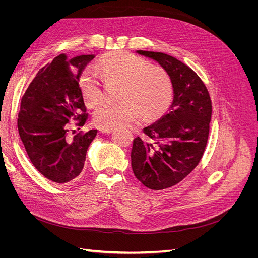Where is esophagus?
Instances as JSON below:
<instances>
[{
    "mask_svg": "<svg viewBox=\"0 0 258 258\" xmlns=\"http://www.w3.org/2000/svg\"><path fill=\"white\" fill-rule=\"evenodd\" d=\"M112 131H113V129H105V128H101L99 130L100 134H105V135H110Z\"/></svg>",
    "mask_w": 258,
    "mask_h": 258,
    "instance_id": "obj_1",
    "label": "esophagus"
}]
</instances>
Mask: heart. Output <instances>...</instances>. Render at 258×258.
<instances>
[{
  "instance_id": "b5f03b06",
  "label": "heart",
  "mask_w": 258,
  "mask_h": 258,
  "mask_svg": "<svg viewBox=\"0 0 258 258\" xmlns=\"http://www.w3.org/2000/svg\"><path fill=\"white\" fill-rule=\"evenodd\" d=\"M97 68L106 85H117L114 103L101 105L92 115L99 128L114 129L141 117L144 121L159 118L173 100V83L165 70L127 52H114L100 58ZM79 88L85 104L96 107L103 100L99 76L85 70L79 76Z\"/></svg>"
}]
</instances>
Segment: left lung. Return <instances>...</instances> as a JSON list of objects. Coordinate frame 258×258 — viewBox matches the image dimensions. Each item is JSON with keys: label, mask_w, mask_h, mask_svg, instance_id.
<instances>
[{"label": "left lung", "mask_w": 258, "mask_h": 258, "mask_svg": "<svg viewBox=\"0 0 258 258\" xmlns=\"http://www.w3.org/2000/svg\"><path fill=\"white\" fill-rule=\"evenodd\" d=\"M159 63L173 83L166 115L134 140L131 167L147 188L160 190L182 181L197 167L208 142L212 104L208 89L190 68L163 52L137 50Z\"/></svg>", "instance_id": "1"}]
</instances>
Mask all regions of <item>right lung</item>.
I'll return each instance as SVG.
<instances>
[{"instance_id":"obj_1","label":"right lung","mask_w":258,"mask_h":258,"mask_svg":"<svg viewBox=\"0 0 258 258\" xmlns=\"http://www.w3.org/2000/svg\"><path fill=\"white\" fill-rule=\"evenodd\" d=\"M95 54L54 58L41 69L21 99L18 131L35 169L63 184L80 175L97 130L68 136L69 124L82 127L87 119L79 76ZM80 129V128H79ZM75 132V130H74Z\"/></svg>"}]
</instances>
